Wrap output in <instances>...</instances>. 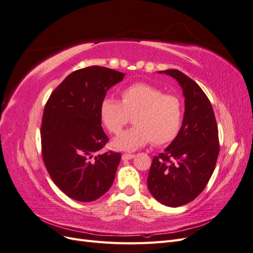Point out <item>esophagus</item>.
Listing matches in <instances>:
<instances>
[{
  "mask_svg": "<svg viewBox=\"0 0 253 253\" xmlns=\"http://www.w3.org/2000/svg\"><path fill=\"white\" fill-rule=\"evenodd\" d=\"M134 154H124L122 155V159L124 160H129V159H132V158H134Z\"/></svg>",
  "mask_w": 253,
  "mask_h": 253,
  "instance_id": "1",
  "label": "esophagus"
}]
</instances>
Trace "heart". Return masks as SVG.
I'll list each match as a JSON object with an SVG mask.
<instances>
[{
    "label": "heart",
    "mask_w": 253,
    "mask_h": 253,
    "mask_svg": "<svg viewBox=\"0 0 253 253\" xmlns=\"http://www.w3.org/2000/svg\"><path fill=\"white\" fill-rule=\"evenodd\" d=\"M136 125L120 133L113 140L119 151H136L151 140L156 145L169 144L179 134L183 120V105L175 95L148 83H135L121 91V101L104 98L100 117L108 131L117 134L134 115Z\"/></svg>",
    "instance_id": "b5f03b06"
}]
</instances>
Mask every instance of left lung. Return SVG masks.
<instances>
[{"instance_id":"8db88e82","label":"left lung","mask_w":253,"mask_h":253,"mask_svg":"<svg viewBox=\"0 0 253 253\" xmlns=\"http://www.w3.org/2000/svg\"><path fill=\"white\" fill-rule=\"evenodd\" d=\"M158 73L178 82L185 113L177 137L153 158L148 188L160 204L175 208L192 202L208 183L219 152L218 129L209 99L196 82L177 70Z\"/></svg>"}]
</instances>
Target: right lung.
I'll return each instance as SVG.
<instances>
[{
    "mask_svg": "<svg viewBox=\"0 0 253 253\" xmlns=\"http://www.w3.org/2000/svg\"><path fill=\"white\" fill-rule=\"evenodd\" d=\"M125 76L103 66L78 70L52 91L44 108V165L56 186L75 201H96L114 182L121 155L100 153L109 141L101 126L100 104Z\"/></svg>",
    "mask_w": 253,
    "mask_h": 253,
    "instance_id": "right-lung-1",
    "label": "right lung"
}]
</instances>
